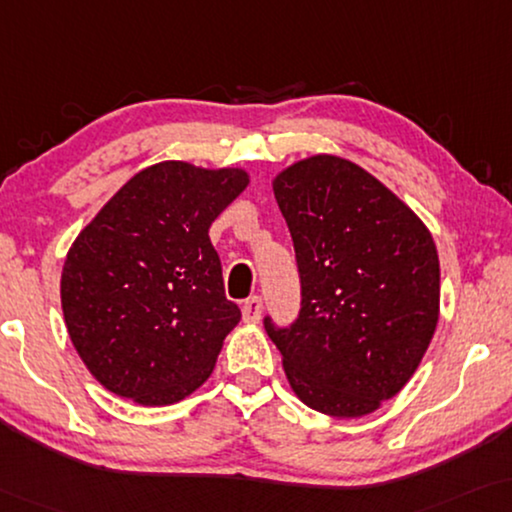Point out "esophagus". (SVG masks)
<instances>
[{
    "mask_svg": "<svg viewBox=\"0 0 512 512\" xmlns=\"http://www.w3.org/2000/svg\"><path fill=\"white\" fill-rule=\"evenodd\" d=\"M243 320H246L248 325H257V322L262 320V299L250 297L243 301Z\"/></svg>",
    "mask_w": 512,
    "mask_h": 512,
    "instance_id": "esophagus-1",
    "label": "esophagus"
}]
</instances>
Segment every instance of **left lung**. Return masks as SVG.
Wrapping results in <instances>:
<instances>
[{"label":"left lung","mask_w":512,"mask_h":512,"mask_svg":"<svg viewBox=\"0 0 512 512\" xmlns=\"http://www.w3.org/2000/svg\"><path fill=\"white\" fill-rule=\"evenodd\" d=\"M301 278L290 327L264 318L308 408L362 417L403 390L438 322L441 269L424 222L355 162L313 155L273 178Z\"/></svg>","instance_id":"left-lung-1"}]
</instances>
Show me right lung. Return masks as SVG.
Masks as SVG:
<instances>
[{
  "mask_svg": "<svg viewBox=\"0 0 512 512\" xmlns=\"http://www.w3.org/2000/svg\"><path fill=\"white\" fill-rule=\"evenodd\" d=\"M248 183L243 169L153 164L76 236L62 269V313L106 390L169 406L211 376L241 311L225 297L208 229Z\"/></svg>",
  "mask_w": 512,
  "mask_h": 512,
  "instance_id": "obj_1",
  "label": "right lung"
}]
</instances>
